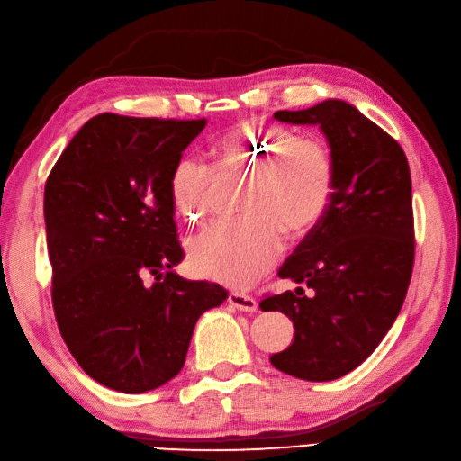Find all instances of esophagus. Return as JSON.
<instances>
[{
    "label": "esophagus",
    "mask_w": 461,
    "mask_h": 461,
    "mask_svg": "<svg viewBox=\"0 0 461 461\" xmlns=\"http://www.w3.org/2000/svg\"><path fill=\"white\" fill-rule=\"evenodd\" d=\"M229 304L242 310V312H255L257 310V298L244 293H230L229 294Z\"/></svg>",
    "instance_id": "esophagus-1"
}]
</instances>
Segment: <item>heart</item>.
Segmentation results:
<instances>
[{
  "label": "heart",
  "instance_id": "b5f03b06",
  "mask_svg": "<svg viewBox=\"0 0 461 461\" xmlns=\"http://www.w3.org/2000/svg\"><path fill=\"white\" fill-rule=\"evenodd\" d=\"M214 168L193 155L178 157L168 191L186 222L211 212L219 183L247 176L239 221L204 229L191 242L199 275L247 286L276 265L290 237L314 229L336 193V161L321 135H298L275 121H247L224 131L212 145Z\"/></svg>",
  "mask_w": 461,
  "mask_h": 461
}]
</instances>
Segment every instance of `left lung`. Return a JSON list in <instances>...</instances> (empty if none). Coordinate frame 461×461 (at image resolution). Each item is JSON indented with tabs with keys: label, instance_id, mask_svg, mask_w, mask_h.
<instances>
[{
	"label": "left lung",
	"instance_id": "8db88e82",
	"mask_svg": "<svg viewBox=\"0 0 461 461\" xmlns=\"http://www.w3.org/2000/svg\"><path fill=\"white\" fill-rule=\"evenodd\" d=\"M294 125H321L336 161V193L326 214L285 260L278 276L310 288L267 294L262 312L294 322V340L272 354L276 370L308 382L352 372L400 314L414 270L411 178L403 149L350 103L276 111Z\"/></svg>",
	"mask_w": 461,
	"mask_h": 461
}]
</instances>
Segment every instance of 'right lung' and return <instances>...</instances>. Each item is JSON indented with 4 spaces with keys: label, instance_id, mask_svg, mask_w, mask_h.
Instances as JSON below:
<instances>
[{
    "label": "right lung",
    "instance_id": "add662e5",
    "mask_svg": "<svg viewBox=\"0 0 461 461\" xmlns=\"http://www.w3.org/2000/svg\"><path fill=\"white\" fill-rule=\"evenodd\" d=\"M204 125L101 113L47 176L55 321L73 358L111 390L149 392L175 378L199 316L229 298L221 285L171 272L185 250L168 175Z\"/></svg>",
    "mask_w": 461,
    "mask_h": 461
}]
</instances>
